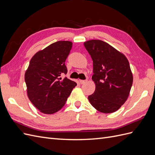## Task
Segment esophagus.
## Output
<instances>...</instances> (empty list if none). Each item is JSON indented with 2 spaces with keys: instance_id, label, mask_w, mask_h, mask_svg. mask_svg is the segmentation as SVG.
Returning <instances> with one entry per match:
<instances>
[{
  "instance_id": "34e87169",
  "label": "esophagus",
  "mask_w": 155,
  "mask_h": 155,
  "mask_svg": "<svg viewBox=\"0 0 155 155\" xmlns=\"http://www.w3.org/2000/svg\"><path fill=\"white\" fill-rule=\"evenodd\" d=\"M87 82V79H85V80H80V79H79V83L81 84H84Z\"/></svg>"
}]
</instances>
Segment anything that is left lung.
Listing matches in <instances>:
<instances>
[{
  "instance_id": "obj_1",
  "label": "left lung",
  "mask_w": 155,
  "mask_h": 155,
  "mask_svg": "<svg viewBox=\"0 0 155 155\" xmlns=\"http://www.w3.org/2000/svg\"><path fill=\"white\" fill-rule=\"evenodd\" d=\"M84 46L93 61L92 79L95 91L88 98L103 113H112L125 104L133 85V77L128 59L120 51L101 40H89Z\"/></svg>"
}]
</instances>
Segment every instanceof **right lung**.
Segmentation results:
<instances>
[{"instance_id":"obj_1","label":"right lung","mask_w":155,"mask_h":155,"mask_svg":"<svg viewBox=\"0 0 155 155\" xmlns=\"http://www.w3.org/2000/svg\"><path fill=\"white\" fill-rule=\"evenodd\" d=\"M72 43L59 41L39 50L31 59L25 79L29 100L42 113L51 114L64 105L77 83L61 75L67 74L64 62Z\"/></svg>"}]
</instances>
